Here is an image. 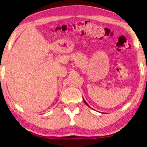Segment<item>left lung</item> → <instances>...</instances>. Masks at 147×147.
<instances>
[{"instance_id": "8db88e82", "label": "left lung", "mask_w": 147, "mask_h": 147, "mask_svg": "<svg viewBox=\"0 0 147 147\" xmlns=\"http://www.w3.org/2000/svg\"><path fill=\"white\" fill-rule=\"evenodd\" d=\"M84 103H85V104H86V105H87L88 106H89V105H88V104H87V103H86V101H85V100H84Z\"/></svg>"}]
</instances>
